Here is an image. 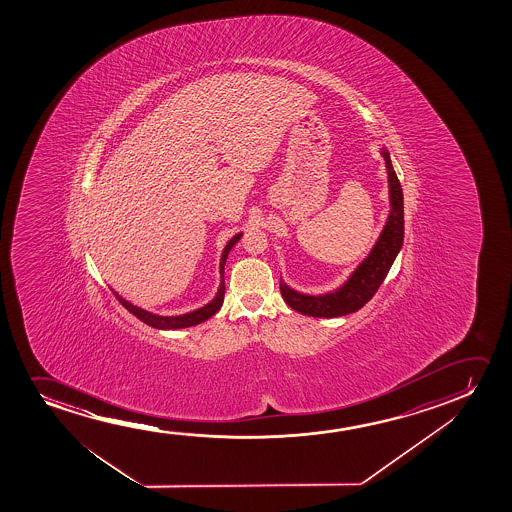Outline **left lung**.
<instances>
[{"label":"left lung","mask_w":512,"mask_h":512,"mask_svg":"<svg viewBox=\"0 0 512 512\" xmlns=\"http://www.w3.org/2000/svg\"><path fill=\"white\" fill-rule=\"evenodd\" d=\"M381 155L385 159L386 171H388L390 206H392L385 227L379 234L376 245L372 246L371 253L360 262V266L351 273L346 283L334 292L323 295L301 294L281 280L280 290L283 301L302 315L336 318V316L350 315L364 308L365 304L371 301L372 295L378 292L379 285L385 280L393 260L399 255L404 243V196H402V187H400L399 178L395 175L388 150L383 148Z\"/></svg>","instance_id":"1"}]
</instances>
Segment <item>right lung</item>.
I'll return each mask as SVG.
<instances>
[{
  "mask_svg": "<svg viewBox=\"0 0 512 512\" xmlns=\"http://www.w3.org/2000/svg\"><path fill=\"white\" fill-rule=\"evenodd\" d=\"M241 232L236 234L234 238H231V241L225 245L224 252H222V259H220V287H218V292L215 297H213V301L208 302L206 306L203 308L196 309V311H190V313H185V315L178 316H159L154 315V313H150L147 309L138 308V306H134L131 302H127L126 299H122L117 292H113V294L117 295V299H119L120 304L124 306V308L129 311V313H133L138 320H141L143 323H147L150 327H154V329H162V330H173V329H187V327H194L197 323H203L211 318V316L217 313L218 309L222 308V304H224V294H225V283H224V267L225 260H227V255L231 252L232 246L238 243L239 239H241Z\"/></svg>",
  "mask_w": 512,
  "mask_h": 512,
  "instance_id": "1",
  "label": "right lung"
}]
</instances>
